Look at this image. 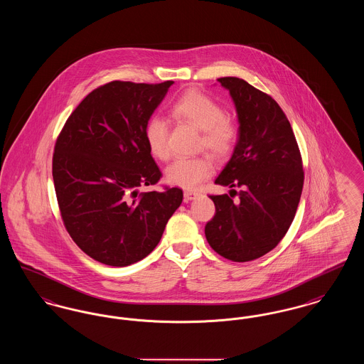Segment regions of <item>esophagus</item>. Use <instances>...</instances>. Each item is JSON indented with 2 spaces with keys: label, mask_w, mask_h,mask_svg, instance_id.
Instances as JSON below:
<instances>
[{
  "label": "esophagus",
  "mask_w": 364,
  "mask_h": 364,
  "mask_svg": "<svg viewBox=\"0 0 364 364\" xmlns=\"http://www.w3.org/2000/svg\"><path fill=\"white\" fill-rule=\"evenodd\" d=\"M198 196H199V192H198V191H184V200H186V202L192 200V199H195V198H198Z\"/></svg>",
  "instance_id": "obj_1"
}]
</instances>
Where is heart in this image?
<instances>
[{
    "label": "heart",
    "instance_id": "heart-1",
    "mask_svg": "<svg viewBox=\"0 0 364 364\" xmlns=\"http://www.w3.org/2000/svg\"><path fill=\"white\" fill-rule=\"evenodd\" d=\"M171 116L176 122L190 124L200 131L198 150L224 161L233 154L240 138L235 120L225 116V109L199 90H187L171 105ZM144 139L151 156L159 161L171 158L169 127L159 116H151L144 125ZM213 173V162L206 154L178 158L166 169L168 183L187 190L200 186Z\"/></svg>",
    "mask_w": 364,
    "mask_h": 364
}]
</instances>
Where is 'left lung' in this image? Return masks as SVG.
<instances>
[{
    "label": "left lung",
    "instance_id": "1",
    "mask_svg": "<svg viewBox=\"0 0 364 364\" xmlns=\"http://www.w3.org/2000/svg\"><path fill=\"white\" fill-rule=\"evenodd\" d=\"M236 105L240 138L210 195L215 214L205 226L210 247L233 262L258 259L284 239L300 202L304 171L291 122L266 92L239 77H220Z\"/></svg>",
    "mask_w": 364,
    "mask_h": 364
}]
</instances>
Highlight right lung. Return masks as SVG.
<instances>
[{"label": "right lung", "mask_w": 364, "mask_h": 364, "mask_svg": "<svg viewBox=\"0 0 364 364\" xmlns=\"http://www.w3.org/2000/svg\"><path fill=\"white\" fill-rule=\"evenodd\" d=\"M113 80L70 113L53 153V181L67 232L92 259L129 266L161 240L183 191L139 192L162 177L144 125L173 85Z\"/></svg>", "instance_id": "right-lung-1"}]
</instances>
